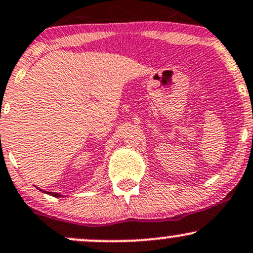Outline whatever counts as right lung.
I'll use <instances>...</instances> for the list:
<instances>
[{
	"instance_id": "1",
	"label": "right lung",
	"mask_w": 253,
	"mask_h": 253,
	"mask_svg": "<svg viewBox=\"0 0 253 253\" xmlns=\"http://www.w3.org/2000/svg\"><path fill=\"white\" fill-rule=\"evenodd\" d=\"M38 190H41V188H38ZM42 192H45V193H48V194H50V196H52V197H56V198H60V197H62V194L61 193H56V192H46V191H43V190H41Z\"/></svg>"
}]
</instances>
